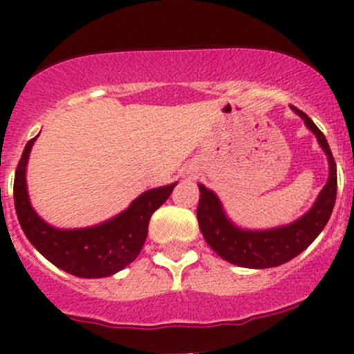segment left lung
Returning a JSON list of instances; mask_svg holds the SVG:
<instances>
[{"label": "left lung", "mask_w": 354, "mask_h": 354, "mask_svg": "<svg viewBox=\"0 0 354 354\" xmlns=\"http://www.w3.org/2000/svg\"><path fill=\"white\" fill-rule=\"evenodd\" d=\"M291 109L315 135L329 162V178L326 187L320 190L310 210H306L301 217L270 230H245L227 217L219 197L212 190L203 187L202 183L198 185L200 200L197 219L200 231L210 248L221 259L234 266L246 267V269H269L289 262L303 250L308 248L312 241L322 233L334 209L335 194H337V171L329 144L322 131L303 111L295 106H291Z\"/></svg>", "instance_id": "1"}]
</instances>
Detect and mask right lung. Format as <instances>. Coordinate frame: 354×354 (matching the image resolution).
<instances>
[{"label": "right lung", "instance_id": "add662e5", "mask_svg": "<svg viewBox=\"0 0 354 354\" xmlns=\"http://www.w3.org/2000/svg\"><path fill=\"white\" fill-rule=\"evenodd\" d=\"M35 140L37 137L25 145L13 183L17 217L27 240L58 269L85 279L113 276L130 266L145 243L151 216L169 198L176 183L144 192L123 212L101 224L59 230L46 223L28 198L25 174Z\"/></svg>", "mask_w": 354, "mask_h": 354}]
</instances>
